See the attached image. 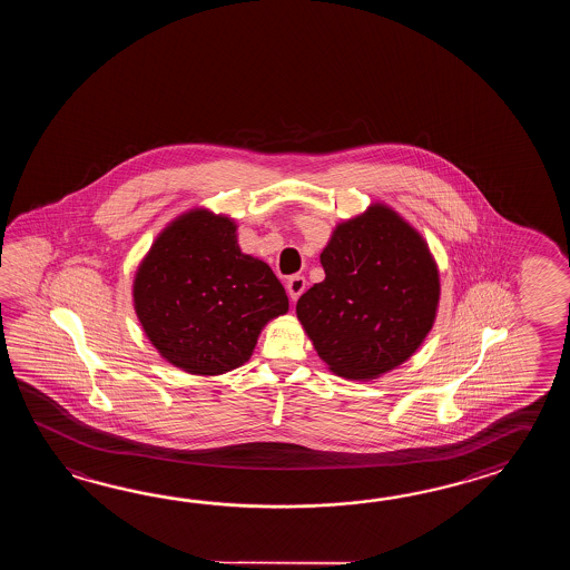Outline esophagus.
Wrapping results in <instances>:
<instances>
[{"mask_svg":"<svg viewBox=\"0 0 570 570\" xmlns=\"http://www.w3.org/2000/svg\"><path fill=\"white\" fill-rule=\"evenodd\" d=\"M303 291H305V277H302V275H293V277L287 281V293H289L291 299L297 302Z\"/></svg>","mask_w":570,"mask_h":570,"instance_id":"34e87169","label":"esophagus"}]
</instances>
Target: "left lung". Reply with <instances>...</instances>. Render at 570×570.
Returning a JSON list of instances; mask_svg holds the SVG:
<instances>
[{
    "label": "left lung",
    "instance_id": "obj_1",
    "mask_svg": "<svg viewBox=\"0 0 570 570\" xmlns=\"http://www.w3.org/2000/svg\"><path fill=\"white\" fill-rule=\"evenodd\" d=\"M326 279L297 320L334 375L371 381L405 363L436 322L440 273L428 243L393 207L338 224L320 255Z\"/></svg>",
    "mask_w": 570,
    "mask_h": 570
}]
</instances>
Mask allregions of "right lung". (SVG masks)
Here are the masks:
<instances>
[{
	"mask_svg": "<svg viewBox=\"0 0 570 570\" xmlns=\"http://www.w3.org/2000/svg\"><path fill=\"white\" fill-rule=\"evenodd\" d=\"M228 216L194 207L173 219L140 261L132 299L146 338L189 375L243 366L289 299L267 263L244 255Z\"/></svg>",
	"mask_w": 570,
	"mask_h": 570,
	"instance_id": "obj_1",
	"label": "right lung"
}]
</instances>
